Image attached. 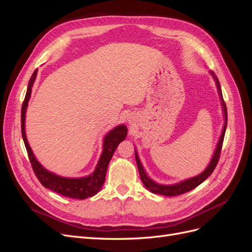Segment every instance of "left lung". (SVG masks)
<instances>
[{
  "label": "left lung",
  "instance_id": "left-lung-1",
  "mask_svg": "<svg viewBox=\"0 0 252 252\" xmlns=\"http://www.w3.org/2000/svg\"><path fill=\"white\" fill-rule=\"evenodd\" d=\"M210 74L212 75V78L215 79V81H216L218 91H219V94H220V104H222V108H223L224 119H225V124H224V127H223V131H222V134H220V136L218 146L216 148L215 154H213V156H212L211 161H210L207 168H206L202 173H200L199 175H196V177H194V178H190L188 180L182 181V182L178 183V184H174V185H161V184H158V183L152 181L150 178H148V175L146 174V172H145V170L143 168V165L141 164L139 156L135 151V161H136V165H138L141 180L143 182V184L145 185V187H146L149 190V191H151L152 193L162 194V195H167V196H175V195H180V194H183L185 192H188V191H190V190H192L195 187L199 186L201 183H203L206 179H207L209 175L213 172V170L216 169V167H217L218 162H219L220 156V150H222L225 131H226V127H227V108H226V104H225L224 98H223L222 89H220V82L217 78V75L213 71H210Z\"/></svg>",
  "mask_w": 252,
  "mask_h": 252
}]
</instances>
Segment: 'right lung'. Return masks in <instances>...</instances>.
<instances>
[{
  "label": "right lung",
  "mask_w": 252,
  "mask_h": 252,
  "mask_svg": "<svg viewBox=\"0 0 252 252\" xmlns=\"http://www.w3.org/2000/svg\"><path fill=\"white\" fill-rule=\"evenodd\" d=\"M37 69L34 70L32 78L29 80L28 87L26 91V95L24 98V102L22 105L21 110V129H22V138L24 141L25 147L28 154L29 161L32 163V169L34 174L36 175L37 180L40 181L41 184L46 187L52 191L57 193L62 194L64 196L71 197V199H79L84 200L87 197L94 196L100 191L106 177V171H107V167L109 165L110 159L116 151L119 144L124 141L127 135V127L125 125H120L116 128H113L111 131H109L105 135L104 143H103V152L101 155L98 163L95 167L94 171L88 177L85 178H63L48 171L45 169L44 167L39 163V161L35 158L33 152L30 148L25 132V114L26 109L28 106V102L32 94V89L33 86V83L36 77Z\"/></svg>",
  "instance_id": "right-lung-1"
}]
</instances>
